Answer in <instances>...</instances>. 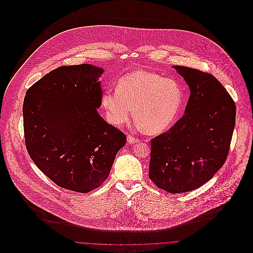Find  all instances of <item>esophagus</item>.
I'll return each mask as SVG.
<instances>
[{
	"instance_id": "esophagus-1",
	"label": "esophagus",
	"mask_w": 253,
	"mask_h": 253,
	"mask_svg": "<svg viewBox=\"0 0 253 253\" xmlns=\"http://www.w3.org/2000/svg\"><path fill=\"white\" fill-rule=\"evenodd\" d=\"M127 141H128L129 143H136V142L139 141V139L136 138V137H134V136H132V135H128V136H127Z\"/></svg>"
}]
</instances>
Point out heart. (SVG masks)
I'll use <instances>...</instances> for the list:
<instances>
[{
  "label": "heart",
  "mask_w": 253,
  "mask_h": 253,
  "mask_svg": "<svg viewBox=\"0 0 253 253\" xmlns=\"http://www.w3.org/2000/svg\"><path fill=\"white\" fill-rule=\"evenodd\" d=\"M183 102V91L177 81L148 71H136L121 78L117 90L107 89L101 104L110 124H126L133 107L138 126L160 133L175 121Z\"/></svg>",
  "instance_id": "b5f03b06"
}]
</instances>
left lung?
Returning <instances> with one entry per match:
<instances>
[{
  "label": "left lung",
  "mask_w": 253,
  "mask_h": 253,
  "mask_svg": "<svg viewBox=\"0 0 253 253\" xmlns=\"http://www.w3.org/2000/svg\"><path fill=\"white\" fill-rule=\"evenodd\" d=\"M191 90L185 114L151 140L149 177L171 194L195 190L226 162L236 124V104L210 73L174 66Z\"/></svg>",
  "instance_id": "obj_1"
}]
</instances>
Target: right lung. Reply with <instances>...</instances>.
I'll return each instance as SVG.
<instances>
[{"label": "right lung", "instance_id": "obj_1", "mask_svg": "<svg viewBox=\"0 0 253 253\" xmlns=\"http://www.w3.org/2000/svg\"><path fill=\"white\" fill-rule=\"evenodd\" d=\"M103 69L60 66L43 76L23 101L25 145L39 169L57 186L88 193L107 179L126 137L98 114Z\"/></svg>", "mask_w": 253, "mask_h": 253}]
</instances>
